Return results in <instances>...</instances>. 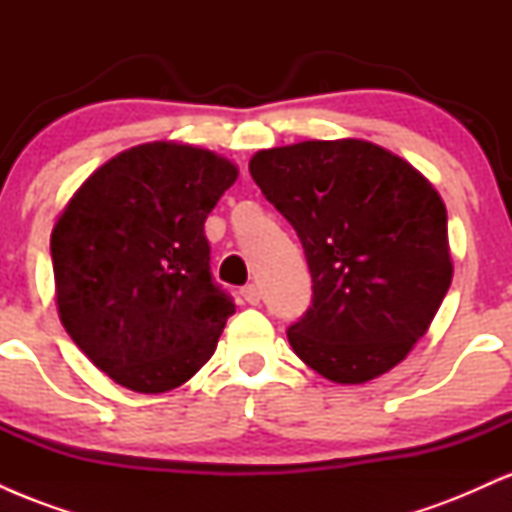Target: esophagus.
Returning <instances> with one entry per match:
<instances>
[{"instance_id":"1","label":"esophagus","mask_w":512,"mask_h":512,"mask_svg":"<svg viewBox=\"0 0 512 512\" xmlns=\"http://www.w3.org/2000/svg\"><path fill=\"white\" fill-rule=\"evenodd\" d=\"M243 298H245V301H248L250 305H257V303H260V289H257L255 284H248V286H245V289H243Z\"/></svg>"}]
</instances>
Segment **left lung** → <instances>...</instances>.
<instances>
[{"instance_id": "left-lung-1", "label": "left lung", "mask_w": 512, "mask_h": 512, "mask_svg": "<svg viewBox=\"0 0 512 512\" xmlns=\"http://www.w3.org/2000/svg\"><path fill=\"white\" fill-rule=\"evenodd\" d=\"M250 175L313 276V305L286 330L298 358L342 385L404 361L452 281L448 211L431 182L361 139L257 151Z\"/></svg>"}]
</instances>
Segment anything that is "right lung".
Instances as JSON below:
<instances>
[{
    "instance_id": "add662e5",
    "label": "right lung",
    "mask_w": 512,
    "mask_h": 512,
    "mask_svg": "<svg viewBox=\"0 0 512 512\" xmlns=\"http://www.w3.org/2000/svg\"><path fill=\"white\" fill-rule=\"evenodd\" d=\"M236 178L207 149L142 144L98 168L57 219L60 320L117 385L168 392L214 354L236 303L211 276L204 221Z\"/></svg>"
}]
</instances>
